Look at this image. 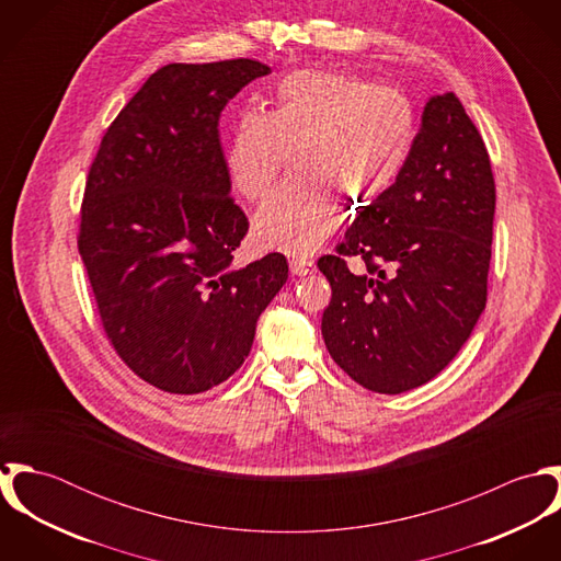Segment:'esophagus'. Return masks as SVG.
Instances as JSON below:
<instances>
[{
  "mask_svg": "<svg viewBox=\"0 0 561 561\" xmlns=\"http://www.w3.org/2000/svg\"><path fill=\"white\" fill-rule=\"evenodd\" d=\"M289 270L294 276H311L316 272V263L309 259H294L289 263Z\"/></svg>",
  "mask_w": 561,
  "mask_h": 561,
  "instance_id": "obj_1",
  "label": "esophagus"
}]
</instances>
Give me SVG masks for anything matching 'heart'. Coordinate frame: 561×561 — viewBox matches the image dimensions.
I'll use <instances>...</instances> for the list:
<instances>
[{"mask_svg":"<svg viewBox=\"0 0 561 561\" xmlns=\"http://www.w3.org/2000/svg\"><path fill=\"white\" fill-rule=\"evenodd\" d=\"M416 136L412 103L396 88L302 69L276 85L265 112H245L227 142V172L245 201L263 198L289 156L296 172L254 214V240L305 256L334 229L337 198L363 207L400 176Z\"/></svg>","mask_w":561,"mask_h":561,"instance_id":"1","label":"heart"}]
</instances>
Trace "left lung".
<instances>
[{"label":"left lung","mask_w":561,"mask_h":561,"mask_svg":"<svg viewBox=\"0 0 561 561\" xmlns=\"http://www.w3.org/2000/svg\"><path fill=\"white\" fill-rule=\"evenodd\" d=\"M494 201L488 151L460 99L430 96L396 183L358 211L339 254L318 261L332 287L323 343L354 382L398 396L454 360L485 309ZM341 253L363 255L368 270L352 275Z\"/></svg>","instance_id":"1"}]
</instances>
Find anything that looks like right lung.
I'll return each mask as SVG.
<instances>
[{
  "mask_svg": "<svg viewBox=\"0 0 561 561\" xmlns=\"http://www.w3.org/2000/svg\"><path fill=\"white\" fill-rule=\"evenodd\" d=\"M267 73L248 58L161 67L88 172L78 245L103 328L127 367L168 393L231 378L287 283L280 252L233 265L248 220L218 131L225 105Z\"/></svg>",
  "mask_w": 561,
  "mask_h": 561,
  "instance_id": "obj_1",
  "label": "right lung"
}]
</instances>
